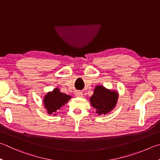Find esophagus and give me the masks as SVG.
Masks as SVG:
<instances>
[{
	"mask_svg": "<svg viewBox=\"0 0 160 160\" xmlns=\"http://www.w3.org/2000/svg\"><path fill=\"white\" fill-rule=\"evenodd\" d=\"M82 95H83L82 92H75V96H76V97H82Z\"/></svg>",
	"mask_w": 160,
	"mask_h": 160,
	"instance_id": "esophagus-1",
	"label": "esophagus"
}]
</instances>
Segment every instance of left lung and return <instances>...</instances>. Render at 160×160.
Wrapping results in <instances>:
<instances>
[{"label":"left lung","mask_w":160,"mask_h":160,"mask_svg":"<svg viewBox=\"0 0 160 160\" xmlns=\"http://www.w3.org/2000/svg\"><path fill=\"white\" fill-rule=\"evenodd\" d=\"M118 98V93L110 91L103 86H97L90 97L92 106L97 110L98 115L106 114L114 108Z\"/></svg>","instance_id":"left-lung-1"}]
</instances>
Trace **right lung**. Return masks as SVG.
Listing matches in <instances>:
<instances>
[{
  "label": "right lung",
  "mask_w": 160,
  "mask_h": 160,
  "mask_svg": "<svg viewBox=\"0 0 160 160\" xmlns=\"http://www.w3.org/2000/svg\"><path fill=\"white\" fill-rule=\"evenodd\" d=\"M71 98V96L60 92L59 89L57 88L45 97V107L49 114H52L56 112L62 106H64Z\"/></svg>",
  "instance_id": "obj_1"
}]
</instances>
